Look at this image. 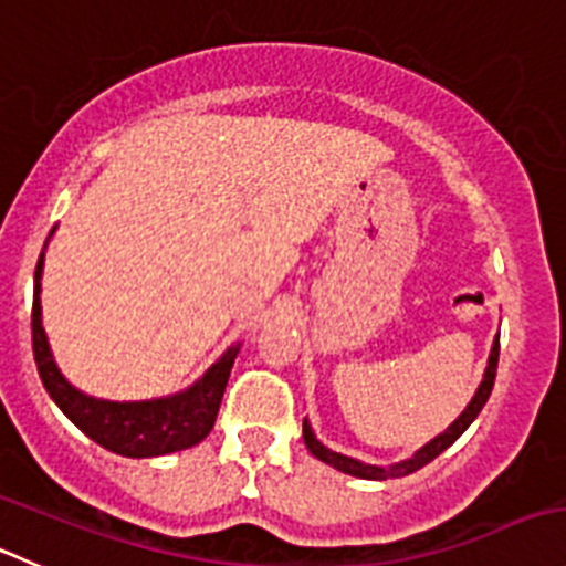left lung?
Returning <instances> with one entry per match:
<instances>
[{"mask_svg":"<svg viewBox=\"0 0 566 566\" xmlns=\"http://www.w3.org/2000/svg\"><path fill=\"white\" fill-rule=\"evenodd\" d=\"M497 355H500V338H494L492 344V353H489V364H486V373H483V380L481 386H478L475 397L470 400V406L461 411V417L455 419L453 424H450L444 433H439L436 439H430L424 448H419L417 453L411 455V459L400 461V464H391V467H375V464H364V461L358 459H349V455H342V453H333L331 448H325L319 439L314 436V430H311V422L308 419H303V439H305V448L311 450V453L316 455L319 461H325V464L336 467L338 472H347V475H355V478H364V481H386V478H402V475H411V472L422 470L424 464H430V461L436 459L439 453H444V450L453 444L455 439H459L461 433H464L467 428L472 424V419L481 413V408L486 406L489 395H492V386H494V375H497Z\"/></svg>","mask_w":566,"mask_h":566,"instance_id":"8db88e82","label":"left lung"}]
</instances>
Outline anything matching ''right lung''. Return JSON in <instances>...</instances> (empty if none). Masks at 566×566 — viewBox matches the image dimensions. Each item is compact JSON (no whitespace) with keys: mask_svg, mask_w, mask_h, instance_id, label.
<instances>
[{"mask_svg":"<svg viewBox=\"0 0 566 566\" xmlns=\"http://www.w3.org/2000/svg\"><path fill=\"white\" fill-rule=\"evenodd\" d=\"M41 272H44V252L38 258L35 297H32V355H35L38 375L44 380V389L50 391L55 406L88 439H94L96 444H102V448L116 455L153 459V455L193 448L211 433L241 344L224 349L222 358L197 384L171 397L142 402H113L83 395L63 378L55 358H52L50 342H46L44 325H41V297H38L41 294Z\"/></svg>","mask_w":566,"mask_h":566,"instance_id":"add662e5","label":"right lung"}]
</instances>
